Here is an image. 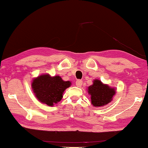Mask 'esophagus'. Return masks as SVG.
I'll use <instances>...</instances> for the list:
<instances>
[{"mask_svg":"<svg viewBox=\"0 0 148 148\" xmlns=\"http://www.w3.org/2000/svg\"><path fill=\"white\" fill-rule=\"evenodd\" d=\"M83 84V81H81V80H77V81H76V85L77 87H81V86H82Z\"/></svg>","mask_w":148,"mask_h":148,"instance_id":"1","label":"esophagus"}]
</instances>
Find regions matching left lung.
Instances as JSON below:
<instances>
[{"label":"left lung","instance_id":"8db88e82","mask_svg":"<svg viewBox=\"0 0 148 148\" xmlns=\"http://www.w3.org/2000/svg\"><path fill=\"white\" fill-rule=\"evenodd\" d=\"M88 92L90 95L91 103L95 107H101L109 103L116 93L115 88L104 84L99 79H95L93 84L88 87Z\"/></svg>","mask_w":148,"mask_h":148}]
</instances>
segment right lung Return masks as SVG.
<instances>
[{
	"label": "right lung",
	"instance_id": "1",
	"mask_svg": "<svg viewBox=\"0 0 148 148\" xmlns=\"http://www.w3.org/2000/svg\"><path fill=\"white\" fill-rule=\"evenodd\" d=\"M71 85V81H64L58 75L51 76L49 74H43L34 78L31 88L39 101L53 106L62 99L64 91Z\"/></svg>",
	"mask_w": 148,
	"mask_h": 148
}]
</instances>
